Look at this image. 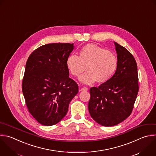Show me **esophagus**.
Returning <instances> with one entry per match:
<instances>
[{
    "mask_svg": "<svg viewBox=\"0 0 156 156\" xmlns=\"http://www.w3.org/2000/svg\"><path fill=\"white\" fill-rule=\"evenodd\" d=\"M86 90H88V88L86 87H84L80 89V91H86Z\"/></svg>",
    "mask_w": 156,
    "mask_h": 156,
    "instance_id": "34e87169",
    "label": "esophagus"
}]
</instances>
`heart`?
Listing matches in <instances>:
<instances>
[{
  "label": "heart",
  "mask_w": 156,
  "mask_h": 156,
  "mask_svg": "<svg viewBox=\"0 0 156 156\" xmlns=\"http://www.w3.org/2000/svg\"><path fill=\"white\" fill-rule=\"evenodd\" d=\"M66 65L70 73L77 77L87 68L88 72L80 78L82 83L90 84L97 80L100 83H104L116 73L118 60L112 51L94 44H87L80 49L79 56L70 55Z\"/></svg>",
  "instance_id": "b5f03b06"
}]
</instances>
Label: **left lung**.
Here are the masks:
<instances>
[{
	"instance_id": "left-lung-1",
	"label": "left lung",
	"mask_w": 156,
	"mask_h": 156,
	"mask_svg": "<svg viewBox=\"0 0 156 156\" xmlns=\"http://www.w3.org/2000/svg\"><path fill=\"white\" fill-rule=\"evenodd\" d=\"M118 69L113 76L98 87L90 89L88 109L92 118L105 127L116 126L131 114L138 92L137 65L133 55L115 42Z\"/></svg>"
}]
</instances>
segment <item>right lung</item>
<instances>
[{
	"label": "right lung",
	"instance_id": "right-lung-1",
	"mask_svg": "<svg viewBox=\"0 0 156 156\" xmlns=\"http://www.w3.org/2000/svg\"><path fill=\"white\" fill-rule=\"evenodd\" d=\"M73 48V43L46 44L34 51L27 61L23 93L29 113L42 125L61 121L78 92L66 65Z\"/></svg>",
	"mask_w": 156,
	"mask_h": 156
}]
</instances>
